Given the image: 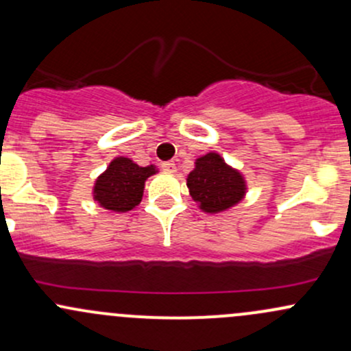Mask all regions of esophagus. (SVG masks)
I'll return each mask as SVG.
<instances>
[{
    "label": "esophagus",
    "mask_w": 351,
    "mask_h": 351,
    "mask_svg": "<svg viewBox=\"0 0 351 351\" xmlns=\"http://www.w3.org/2000/svg\"><path fill=\"white\" fill-rule=\"evenodd\" d=\"M161 168H163L165 171H168V173H175L176 171L175 161H163V163H161Z\"/></svg>",
    "instance_id": "34e87169"
}]
</instances>
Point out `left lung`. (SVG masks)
Returning <instances> with one entry per match:
<instances>
[{"instance_id": "left-lung-1", "label": "left lung", "mask_w": 351, "mask_h": 351, "mask_svg": "<svg viewBox=\"0 0 351 351\" xmlns=\"http://www.w3.org/2000/svg\"><path fill=\"white\" fill-rule=\"evenodd\" d=\"M191 198L206 213H219L241 202L246 184L240 171L228 167L218 153L198 158L186 178Z\"/></svg>"}]
</instances>
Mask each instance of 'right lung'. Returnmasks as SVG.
Listing matches in <instances>:
<instances>
[{"label":"right lung","instance_id":"1","mask_svg":"<svg viewBox=\"0 0 351 351\" xmlns=\"http://www.w3.org/2000/svg\"><path fill=\"white\" fill-rule=\"evenodd\" d=\"M155 173L156 169L153 165L138 167L130 158H114L106 171L96 180L93 188L95 202L106 210L118 213L133 210L143 198L146 178Z\"/></svg>","mask_w":351,"mask_h":351}]
</instances>
